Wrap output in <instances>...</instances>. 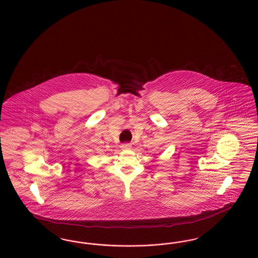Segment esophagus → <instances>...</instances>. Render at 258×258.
<instances>
[{"instance_id": "1", "label": "esophagus", "mask_w": 258, "mask_h": 258, "mask_svg": "<svg viewBox=\"0 0 258 258\" xmlns=\"http://www.w3.org/2000/svg\"><path fill=\"white\" fill-rule=\"evenodd\" d=\"M121 148L123 150H130V149H132V144L131 143H123V144H122Z\"/></svg>"}]
</instances>
